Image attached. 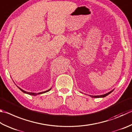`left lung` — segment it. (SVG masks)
<instances>
[{"mask_svg": "<svg viewBox=\"0 0 132 132\" xmlns=\"http://www.w3.org/2000/svg\"><path fill=\"white\" fill-rule=\"evenodd\" d=\"M114 90V89L113 90H111L110 91V92H108V93H106V94H104V95H97V96H93V95H89L90 97H93V98H99V97H106V96H107V95H109L110 93H111L112 91Z\"/></svg>", "mask_w": 132, "mask_h": 132, "instance_id": "1", "label": "left lung"}]
</instances>
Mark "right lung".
Segmentation results:
<instances>
[{"label":"right lung","instance_id":"obj_1","mask_svg":"<svg viewBox=\"0 0 132 132\" xmlns=\"http://www.w3.org/2000/svg\"><path fill=\"white\" fill-rule=\"evenodd\" d=\"M18 87V88H19V89H20L21 91H22V92H23V93H26V94H28V95H32V96H36V95H40V94H43V93H45V92H48V91H50V90L51 89V88H50V89H49L48 90L44 91V92H39V93H35V92H26V91L23 90V89H21V88H20V87Z\"/></svg>","mask_w":132,"mask_h":132}]
</instances>
